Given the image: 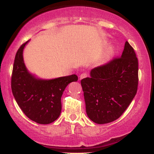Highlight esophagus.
<instances>
[{
    "label": "esophagus",
    "mask_w": 154,
    "mask_h": 154,
    "mask_svg": "<svg viewBox=\"0 0 154 154\" xmlns=\"http://www.w3.org/2000/svg\"><path fill=\"white\" fill-rule=\"evenodd\" d=\"M88 77V75L86 73H82L79 75V79H82L85 78V77Z\"/></svg>",
    "instance_id": "34e87169"
}]
</instances>
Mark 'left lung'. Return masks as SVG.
Here are the masks:
<instances>
[{
	"label": "left lung",
	"mask_w": 154,
	"mask_h": 154,
	"mask_svg": "<svg viewBox=\"0 0 154 154\" xmlns=\"http://www.w3.org/2000/svg\"><path fill=\"white\" fill-rule=\"evenodd\" d=\"M138 85V61L126 41L121 57L93 69L81 80L86 113L96 124L117 119L134 98Z\"/></svg>",
	"instance_id": "left-lung-1"
}]
</instances>
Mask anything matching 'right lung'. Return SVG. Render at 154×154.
Returning <instances> with one entry per match:
<instances>
[{
    "mask_svg": "<svg viewBox=\"0 0 154 154\" xmlns=\"http://www.w3.org/2000/svg\"><path fill=\"white\" fill-rule=\"evenodd\" d=\"M29 41L21 45L16 54L11 77L12 93L19 106L29 119L48 125L59 118L63 92L70 82L77 81L78 77L72 75L44 79L31 74L23 58V51Z\"/></svg>",
    "mask_w": 154,
    "mask_h": 154,
    "instance_id": "right-lung-1",
    "label": "right lung"
}]
</instances>
